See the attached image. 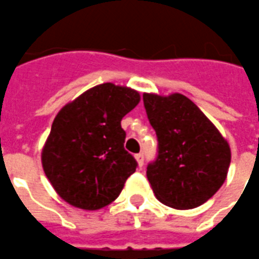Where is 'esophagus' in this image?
Here are the masks:
<instances>
[{
  "label": "esophagus",
  "mask_w": 259,
  "mask_h": 259,
  "mask_svg": "<svg viewBox=\"0 0 259 259\" xmlns=\"http://www.w3.org/2000/svg\"><path fill=\"white\" fill-rule=\"evenodd\" d=\"M136 160H137L138 167L141 168V167L144 165V155H143V153H137V155H136Z\"/></svg>",
  "instance_id": "obj_1"
}]
</instances>
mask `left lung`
I'll list each match as a JSON object with an SVG mask.
<instances>
[{"instance_id":"left-lung-1","label":"left lung","mask_w":259,"mask_h":259,"mask_svg":"<svg viewBox=\"0 0 259 259\" xmlns=\"http://www.w3.org/2000/svg\"><path fill=\"white\" fill-rule=\"evenodd\" d=\"M148 119L159 141L147 177L156 198L174 209H193L226 181L231 148L216 126L182 94H144Z\"/></svg>"}]
</instances>
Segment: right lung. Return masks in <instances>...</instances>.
Returning <instances> with one entry per match:
<instances>
[{"label":"right lung","mask_w":259,"mask_h":259,"mask_svg":"<svg viewBox=\"0 0 259 259\" xmlns=\"http://www.w3.org/2000/svg\"><path fill=\"white\" fill-rule=\"evenodd\" d=\"M141 100L136 90L104 82L61 108L42 149V167L69 205L98 210L116 200L137 161L125 151L122 118Z\"/></svg>","instance_id":"1"}]
</instances>
